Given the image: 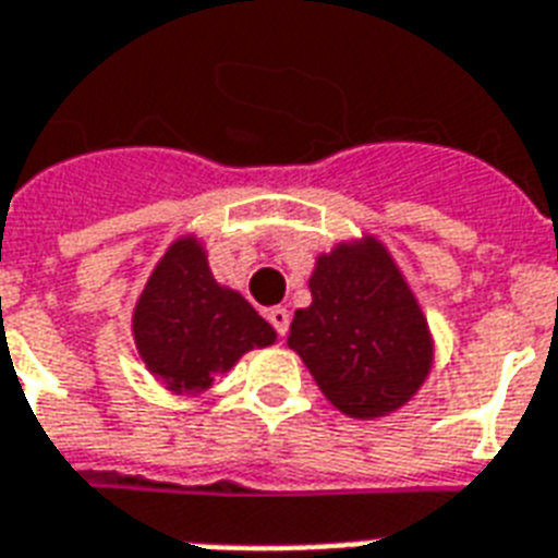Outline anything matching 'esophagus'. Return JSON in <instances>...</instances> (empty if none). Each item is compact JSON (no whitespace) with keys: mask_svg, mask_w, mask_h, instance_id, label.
I'll use <instances>...</instances> for the list:
<instances>
[{"mask_svg":"<svg viewBox=\"0 0 558 558\" xmlns=\"http://www.w3.org/2000/svg\"><path fill=\"white\" fill-rule=\"evenodd\" d=\"M266 318H269V324L278 330V336L283 339L289 330V310L287 306H271L269 313H266Z\"/></svg>","mask_w":558,"mask_h":558,"instance_id":"34e87169","label":"esophagus"}]
</instances>
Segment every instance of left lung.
Instances as JSON below:
<instances>
[{"mask_svg":"<svg viewBox=\"0 0 558 558\" xmlns=\"http://www.w3.org/2000/svg\"><path fill=\"white\" fill-rule=\"evenodd\" d=\"M313 304L298 310L287 344L341 414H393L423 388L434 339L405 275L373 234L315 257Z\"/></svg>","mask_w":558,"mask_h":558,"instance_id":"8db88e82","label":"left lung"}]
</instances>
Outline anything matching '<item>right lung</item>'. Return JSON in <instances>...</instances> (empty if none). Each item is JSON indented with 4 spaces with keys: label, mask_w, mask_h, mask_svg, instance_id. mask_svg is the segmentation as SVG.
Returning <instances> with one entry per match:
<instances>
[{
    "label": "right lung",
    "mask_w": 558,
    "mask_h": 558,
    "mask_svg": "<svg viewBox=\"0 0 558 558\" xmlns=\"http://www.w3.org/2000/svg\"><path fill=\"white\" fill-rule=\"evenodd\" d=\"M133 339L144 367L177 397H196L248 350L278 332L236 289L214 280L196 234L170 243L133 310Z\"/></svg>",
    "instance_id": "right-lung-1"
}]
</instances>
